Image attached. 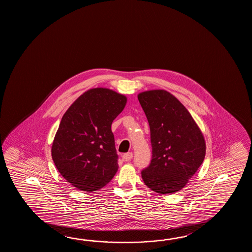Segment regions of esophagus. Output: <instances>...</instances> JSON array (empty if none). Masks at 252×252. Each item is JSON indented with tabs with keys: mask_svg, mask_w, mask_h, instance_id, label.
I'll return each mask as SVG.
<instances>
[{
	"mask_svg": "<svg viewBox=\"0 0 252 252\" xmlns=\"http://www.w3.org/2000/svg\"><path fill=\"white\" fill-rule=\"evenodd\" d=\"M132 157H133L132 152H128V153H125V154H124L123 158H124V161H129L132 158Z\"/></svg>",
	"mask_w": 252,
	"mask_h": 252,
	"instance_id": "34e87169",
	"label": "esophagus"
}]
</instances>
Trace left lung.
<instances>
[{
	"mask_svg": "<svg viewBox=\"0 0 252 252\" xmlns=\"http://www.w3.org/2000/svg\"><path fill=\"white\" fill-rule=\"evenodd\" d=\"M150 124L152 158L141 171L145 185L160 194L181 190L205 157L203 134L187 108L165 90L140 93Z\"/></svg>",
	"mask_w": 252,
	"mask_h": 252,
	"instance_id": "left-lung-1",
	"label": "left lung"
}]
</instances>
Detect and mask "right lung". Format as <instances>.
Instances as JSON below:
<instances>
[{
    "mask_svg": "<svg viewBox=\"0 0 252 252\" xmlns=\"http://www.w3.org/2000/svg\"><path fill=\"white\" fill-rule=\"evenodd\" d=\"M127 98L106 88L84 93L65 112L52 144L59 173L86 192L101 189L118 170V154L112 131L113 120Z\"/></svg>",
    "mask_w": 252,
    "mask_h": 252,
    "instance_id": "obj_1",
    "label": "right lung"
}]
</instances>
